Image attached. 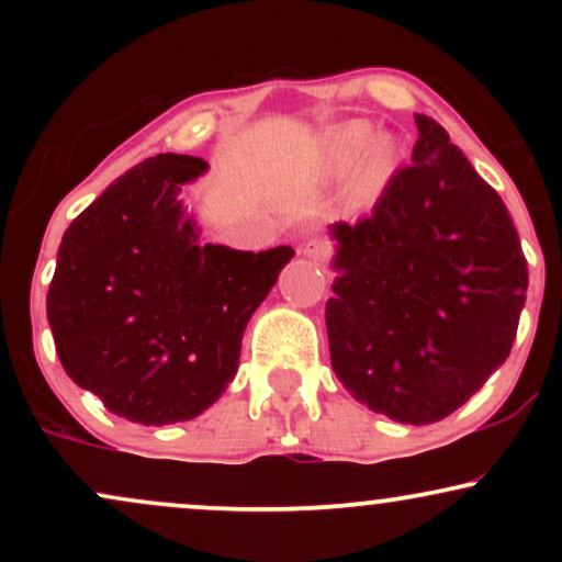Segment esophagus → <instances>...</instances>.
Returning a JSON list of instances; mask_svg holds the SVG:
<instances>
[{
  "mask_svg": "<svg viewBox=\"0 0 562 562\" xmlns=\"http://www.w3.org/2000/svg\"><path fill=\"white\" fill-rule=\"evenodd\" d=\"M301 250H303V256H308V259L319 261V263H325L327 259H330V254H333L330 243L322 240V237H312V240H306V243L301 245Z\"/></svg>",
  "mask_w": 562,
  "mask_h": 562,
  "instance_id": "obj_1",
  "label": "esophagus"
}]
</instances>
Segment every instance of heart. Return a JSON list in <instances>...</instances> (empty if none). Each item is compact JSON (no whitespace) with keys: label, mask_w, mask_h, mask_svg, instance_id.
I'll return each instance as SVG.
<instances>
[{"label":"heart","mask_w":562,"mask_h":562,"mask_svg":"<svg viewBox=\"0 0 562 562\" xmlns=\"http://www.w3.org/2000/svg\"><path fill=\"white\" fill-rule=\"evenodd\" d=\"M367 145V132L359 126H351L346 128V132L338 134V139H335L333 145V158H335V166H340V169H351L353 164H357L359 156H362ZM391 169V156L389 150H385L383 145L372 147L370 156H367L364 166H362V182L367 187L383 182L385 173Z\"/></svg>","instance_id":"obj_1"}]
</instances>
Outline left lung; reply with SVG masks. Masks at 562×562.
<instances>
[{
  "label": "left lung",
  "mask_w": 562,
  "mask_h": 562,
  "mask_svg": "<svg viewBox=\"0 0 562 562\" xmlns=\"http://www.w3.org/2000/svg\"><path fill=\"white\" fill-rule=\"evenodd\" d=\"M420 137L375 209L333 227L338 240L327 338L335 375L391 420L438 423L509 357L528 267L507 205L447 128Z\"/></svg>",
  "instance_id": "8db88e82"
}]
</instances>
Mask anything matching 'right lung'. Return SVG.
<instances>
[{"mask_svg": "<svg viewBox=\"0 0 562 562\" xmlns=\"http://www.w3.org/2000/svg\"><path fill=\"white\" fill-rule=\"evenodd\" d=\"M209 169L160 153L70 222L57 250L47 319L60 364L113 415L192 420L237 372L250 314L293 248L248 254L198 245L177 192Z\"/></svg>", "mask_w": 562, "mask_h": 562, "instance_id": "obj_1", "label": "right lung"}]
</instances>
